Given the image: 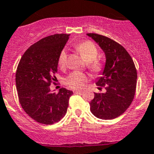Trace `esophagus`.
<instances>
[{
	"mask_svg": "<svg viewBox=\"0 0 154 154\" xmlns=\"http://www.w3.org/2000/svg\"><path fill=\"white\" fill-rule=\"evenodd\" d=\"M80 92H82L81 90H74V91H73V93H74V94H79V93Z\"/></svg>",
	"mask_w": 154,
	"mask_h": 154,
	"instance_id": "obj_1",
	"label": "esophagus"
}]
</instances>
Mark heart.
<instances>
[{
  "instance_id": "b5f03b06",
  "label": "heart",
  "mask_w": 154,
  "mask_h": 154,
  "mask_svg": "<svg viewBox=\"0 0 154 154\" xmlns=\"http://www.w3.org/2000/svg\"><path fill=\"white\" fill-rule=\"evenodd\" d=\"M76 49L79 52L86 61L89 62L88 68L94 72H97L101 69V63L95 60L98 55L96 45L91 41H85L78 43L75 45ZM67 50L63 49L60 52L57 63L60 68H64L67 64ZM88 80V76L80 72H73L67 75L63 79V83L72 89H80L84 86Z\"/></svg>"
}]
</instances>
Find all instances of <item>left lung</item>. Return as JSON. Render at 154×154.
<instances>
[{
    "label": "left lung",
    "instance_id": "obj_1",
    "mask_svg": "<svg viewBox=\"0 0 154 154\" xmlns=\"http://www.w3.org/2000/svg\"><path fill=\"white\" fill-rule=\"evenodd\" d=\"M89 37L101 47L106 57L102 75L96 82L105 93H94L90 102L96 117L112 120L120 116L131 104L135 94L137 71L130 54L120 44L101 34L90 33Z\"/></svg>",
    "mask_w": 154,
    "mask_h": 154
}]
</instances>
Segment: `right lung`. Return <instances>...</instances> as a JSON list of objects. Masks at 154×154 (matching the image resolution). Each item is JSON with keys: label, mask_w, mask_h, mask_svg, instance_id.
Segmentation results:
<instances>
[{"label": "right lung", "mask_w": 154, "mask_h": 154, "mask_svg": "<svg viewBox=\"0 0 154 154\" xmlns=\"http://www.w3.org/2000/svg\"><path fill=\"white\" fill-rule=\"evenodd\" d=\"M70 34H56L43 38L27 49L18 64L16 90L20 105L26 113L40 124L50 125L65 116L73 92L60 88L51 92L55 83L57 59Z\"/></svg>", "instance_id": "right-lung-1"}]
</instances>
